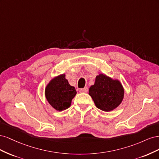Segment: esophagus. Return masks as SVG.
Listing matches in <instances>:
<instances>
[{
	"label": "esophagus",
	"instance_id": "obj_1",
	"mask_svg": "<svg viewBox=\"0 0 159 159\" xmlns=\"http://www.w3.org/2000/svg\"><path fill=\"white\" fill-rule=\"evenodd\" d=\"M88 91V88H81L80 89V92L81 93H87Z\"/></svg>",
	"mask_w": 159,
	"mask_h": 159
}]
</instances>
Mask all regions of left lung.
Segmentation results:
<instances>
[{
    "label": "left lung",
    "instance_id": "obj_1",
    "mask_svg": "<svg viewBox=\"0 0 159 159\" xmlns=\"http://www.w3.org/2000/svg\"><path fill=\"white\" fill-rule=\"evenodd\" d=\"M95 106L104 111H111L122 102L124 89L118 80H113L105 74L96 76L94 85L89 89Z\"/></svg>",
    "mask_w": 159,
    "mask_h": 159
}]
</instances>
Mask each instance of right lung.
Returning <instances> with one entry per match:
<instances>
[{"mask_svg": "<svg viewBox=\"0 0 159 159\" xmlns=\"http://www.w3.org/2000/svg\"><path fill=\"white\" fill-rule=\"evenodd\" d=\"M76 93L75 88L69 84L64 74L51 80L45 89V96L48 102L59 111L70 107L71 100Z\"/></svg>", "mask_w": 159, "mask_h": 159, "instance_id": "obj_1", "label": "right lung"}]
</instances>
